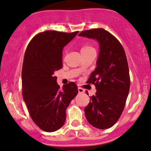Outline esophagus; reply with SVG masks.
Segmentation results:
<instances>
[{
    "mask_svg": "<svg viewBox=\"0 0 151 151\" xmlns=\"http://www.w3.org/2000/svg\"><path fill=\"white\" fill-rule=\"evenodd\" d=\"M78 91H79V93H84V89H83V88H81V87H78Z\"/></svg>",
    "mask_w": 151,
    "mask_h": 151,
    "instance_id": "1",
    "label": "esophagus"
}]
</instances>
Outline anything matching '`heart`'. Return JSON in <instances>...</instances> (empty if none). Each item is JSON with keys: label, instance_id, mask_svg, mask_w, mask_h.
<instances>
[{"label": "heart", "instance_id": "b5f03b06", "mask_svg": "<svg viewBox=\"0 0 151 151\" xmlns=\"http://www.w3.org/2000/svg\"><path fill=\"white\" fill-rule=\"evenodd\" d=\"M94 50L93 47H91L90 45H84L81 49V51H87V50Z\"/></svg>", "mask_w": 151, "mask_h": 151}]
</instances>
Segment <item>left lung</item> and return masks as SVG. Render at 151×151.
Returning <instances> with one entry per match:
<instances>
[{"label":"left lung","mask_w":151,"mask_h":151,"mask_svg":"<svg viewBox=\"0 0 151 151\" xmlns=\"http://www.w3.org/2000/svg\"><path fill=\"white\" fill-rule=\"evenodd\" d=\"M79 36L95 39L100 45L97 67L86 81L95 85L97 91L90 96V102L84 108L85 116L94 127L108 129L120 117L129 91L126 54L120 42L102 28L83 31Z\"/></svg>","instance_id":"1"}]
</instances>
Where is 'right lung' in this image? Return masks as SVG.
<instances>
[{"mask_svg": "<svg viewBox=\"0 0 151 151\" xmlns=\"http://www.w3.org/2000/svg\"><path fill=\"white\" fill-rule=\"evenodd\" d=\"M77 33L45 31L34 36L25 51L22 70L23 99L32 120L45 132H55L63 126L66 109L78 93L75 83L71 81L60 88L54 76L63 68V48Z\"/></svg>", "mask_w": 151, "mask_h": 151, "instance_id": "right-lung-1", "label": "right lung"}]
</instances>
